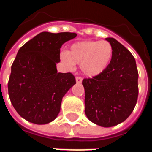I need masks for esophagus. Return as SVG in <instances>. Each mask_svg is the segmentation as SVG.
Returning a JSON list of instances; mask_svg holds the SVG:
<instances>
[{
	"instance_id": "obj_1",
	"label": "esophagus",
	"mask_w": 152,
	"mask_h": 152,
	"mask_svg": "<svg viewBox=\"0 0 152 152\" xmlns=\"http://www.w3.org/2000/svg\"><path fill=\"white\" fill-rule=\"evenodd\" d=\"M76 81L77 84H80V83L82 82V78L80 76H77L76 78Z\"/></svg>"
}]
</instances>
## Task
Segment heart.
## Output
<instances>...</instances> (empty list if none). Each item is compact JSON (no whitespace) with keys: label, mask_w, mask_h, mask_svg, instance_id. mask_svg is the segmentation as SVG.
Segmentation results:
<instances>
[{"label":"heart","mask_w":152,"mask_h":152,"mask_svg":"<svg viewBox=\"0 0 152 152\" xmlns=\"http://www.w3.org/2000/svg\"><path fill=\"white\" fill-rule=\"evenodd\" d=\"M113 56V48L106 40H86L76 42L60 55L62 63L73 69L80 65L82 72L89 77L99 76L108 67Z\"/></svg>","instance_id":"obj_1"}]
</instances>
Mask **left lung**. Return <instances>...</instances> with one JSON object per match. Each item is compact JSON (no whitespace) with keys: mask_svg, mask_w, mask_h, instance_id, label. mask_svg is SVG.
I'll list each match as a JSON object with an SVG mask.
<instances>
[{"mask_svg":"<svg viewBox=\"0 0 152 152\" xmlns=\"http://www.w3.org/2000/svg\"><path fill=\"white\" fill-rule=\"evenodd\" d=\"M113 48L108 67L99 76L84 79L86 115L102 127H112L127 119L136 105L138 72L132 53L114 38H106Z\"/></svg>","mask_w":152,"mask_h":152,"instance_id":"left-lung-1","label":"left lung"}]
</instances>
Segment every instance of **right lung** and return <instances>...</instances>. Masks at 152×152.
Masks as SVG:
<instances>
[{"label": "right lung", "instance_id": "obj_1", "mask_svg": "<svg viewBox=\"0 0 152 152\" xmlns=\"http://www.w3.org/2000/svg\"><path fill=\"white\" fill-rule=\"evenodd\" d=\"M76 37L72 32H40L19 49L11 66L8 92L19 115L37 124L53 121L63 96L76 84L72 73L58 72L60 48Z\"/></svg>", "mask_w": 152, "mask_h": 152}]
</instances>
